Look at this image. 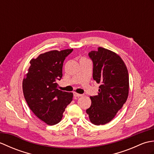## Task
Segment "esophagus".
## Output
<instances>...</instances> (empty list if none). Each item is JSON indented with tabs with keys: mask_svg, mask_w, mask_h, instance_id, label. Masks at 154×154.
Listing matches in <instances>:
<instances>
[{
	"mask_svg": "<svg viewBox=\"0 0 154 154\" xmlns=\"http://www.w3.org/2000/svg\"><path fill=\"white\" fill-rule=\"evenodd\" d=\"M74 96H75V97H82L83 94L77 93H74Z\"/></svg>",
	"mask_w": 154,
	"mask_h": 154,
	"instance_id": "obj_1",
	"label": "esophagus"
}]
</instances>
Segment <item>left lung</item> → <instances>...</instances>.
Here are the masks:
<instances>
[{"label": "left lung", "instance_id": "1", "mask_svg": "<svg viewBox=\"0 0 154 154\" xmlns=\"http://www.w3.org/2000/svg\"><path fill=\"white\" fill-rule=\"evenodd\" d=\"M93 62V79L100 83L98 95L90 97L87 109L90 121L103 125L112 120L128 97L129 75L126 64L119 55L102 47L89 52Z\"/></svg>", "mask_w": 154, "mask_h": 154}]
</instances>
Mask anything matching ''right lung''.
Listing matches in <instances>:
<instances>
[{"instance_id": "add662e5", "label": "right lung", "mask_w": 154, "mask_h": 154, "mask_svg": "<svg viewBox=\"0 0 154 154\" xmlns=\"http://www.w3.org/2000/svg\"><path fill=\"white\" fill-rule=\"evenodd\" d=\"M73 49L51 50L30 60L22 81V90L28 106L38 119L48 125L59 123L73 93L59 90L55 81L63 76V61Z\"/></svg>"}]
</instances>
